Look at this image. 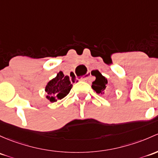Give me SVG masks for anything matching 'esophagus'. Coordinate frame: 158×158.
<instances>
[{"mask_svg": "<svg viewBox=\"0 0 158 158\" xmlns=\"http://www.w3.org/2000/svg\"><path fill=\"white\" fill-rule=\"evenodd\" d=\"M91 76V74L90 73H87V75H86V77L85 78H84V80H89V76Z\"/></svg>", "mask_w": 158, "mask_h": 158, "instance_id": "obj_1", "label": "esophagus"}]
</instances>
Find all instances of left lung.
I'll use <instances>...</instances> for the list:
<instances>
[{"label": "left lung", "mask_w": 158, "mask_h": 158, "mask_svg": "<svg viewBox=\"0 0 158 158\" xmlns=\"http://www.w3.org/2000/svg\"><path fill=\"white\" fill-rule=\"evenodd\" d=\"M92 75L96 77V79L92 82V89L98 94H104L107 85V79L98 70H93Z\"/></svg>", "instance_id": "1"}]
</instances>
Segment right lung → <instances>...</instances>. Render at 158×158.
Returning <instances> with one entry per match:
<instances>
[{
  "mask_svg": "<svg viewBox=\"0 0 158 158\" xmlns=\"http://www.w3.org/2000/svg\"><path fill=\"white\" fill-rule=\"evenodd\" d=\"M72 86L69 76H65L62 72H60L57 76L50 81L46 85L45 92L48 94L47 98L51 102L60 100L69 94Z\"/></svg>",
  "mask_w": 158,
  "mask_h": 158,
  "instance_id": "add662e5",
  "label": "right lung"
}]
</instances>
